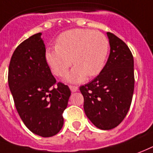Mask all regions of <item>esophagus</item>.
Segmentation results:
<instances>
[{
	"label": "esophagus",
	"mask_w": 153,
	"mask_h": 153,
	"mask_svg": "<svg viewBox=\"0 0 153 153\" xmlns=\"http://www.w3.org/2000/svg\"><path fill=\"white\" fill-rule=\"evenodd\" d=\"M69 88H70V90H71L72 92H76V91L78 90V87L77 86H75V85H70Z\"/></svg>",
	"instance_id": "1"
}]
</instances>
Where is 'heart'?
Masks as SVG:
<instances>
[{
    "instance_id": "b5f03b06",
    "label": "heart",
    "mask_w": 153,
    "mask_h": 153,
    "mask_svg": "<svg viewBox=\"0 0 153 153\" xmlns=\"http://www.w3.org/2000/svg\"><path fill=\"white\" fill-rule=\"evenodd\" d=\"M108 51L109 41L102 33L90 29H72L59 36L57 46L47 49L45 59L58 76H65L74 63L75 67L66 80L79 83L87 76H94L102 72Z\"/></svg>"
}]
</instances>
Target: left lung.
I'll use <instances>...</instances> for the list:
<instances>
[{
	"label": "left lung",
	"instance_id": "left-lung-1",
	"mask_svg": "<svg viewBox=\"0 0 153 153\" xmlns=\"http://www.w3.org/2000/svg\"><path fill=\"white\" fill-rule=\"evenodd\" d=\"M110 54L104 68L93 81L80 87L84 110L100 130H112L126 117L134 88V58L122 40L107 32Z\"/></svg>",
	"mask_w": 153,
	"mask_h": 153
}]
</instances>
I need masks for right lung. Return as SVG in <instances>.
Segmentation results:
<instances>
[{"label":"right lung","mask_w":153,"mask_h":153,"mask_svg":"<svg viewBox=\"0 0 153 153\" xmlns=\"http://www.w3.org/2000/svg\"><path fill=\"white\" fill-rule=\"evenodd\" d=\"M41 33L30 36L18 46L11 57L8 83L15 108L32 133L51 137L63 126L71 90L56 82L45 59Z\"/></svg>","instance_id":"1"}]
</instances>
